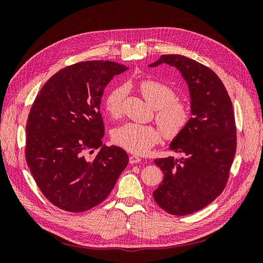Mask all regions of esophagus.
Returning a JSON list of instances; mask_svg holds the SVG:
<instances>
[{
	"label": "esophagus",
	"mask_w": 263,
	"mask_h": 263,
	"mask_svg": "<svg viewBox=\"0 0 263 263\" xmlns=\"http://www.w3.org/2000/svg\"><path fill=\"white\" fill-rule=\"evenodd\" d=\"M141 161V158L136 156V155H133L129 157V163L134 164V163H139Z\"/></svg>",
	"instance_id": "1"
}]
</instances>
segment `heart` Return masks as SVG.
<instances>
[{
	"instance_id": "b5f03b06",
	"label": "heart",
	"mask_w": 263,
	"mask_h": 263,
	"mask_svg": "<svg viewBox=\"0 0 263 263\" xmlns=\"http://www.w3.org/2000/svg\"><path fill=\"white\" fill-rule=\"evenodd\" d=\"M138 89L148 104L157 109L156 119L166 138H176L186 128L191 121V107L177 99L173 87L160 81L144 80ZM125 89L116 86L110 90L104 100V107L110 117H118L122 113ZM113 138L117 145L133 154L142 155L158 144L161 132L156 126L126 123L115 129Z\"/></svg>"
}]
</instances>
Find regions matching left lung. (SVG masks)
<instances>
[{"label": "left lung", "instance_id": "1", "mask_svg": "<svg viewBox=\"0 0 263 263\" xmlns=\"http://www.w3.org/2000/svg\"><path fill=\"white\" fill-rule=\"evenodd\" d=\"M177 68L187 84L192 117L173 138L170 149L180 158L156 159L163 180L153 193L162 210L184 216L204 209L225 189L236 154L232 101L217 74L181 54H162L149 67Z\"/></svg>", "mask_w": 263, "mask_h": 263}]
</instances>
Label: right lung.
<instances>
[{
    "label": "right lung",
    "mask_w": 263,
    "mask_h": 263,
    "mask_svg": "<svg viewBox=\"0 0 263 263\" xmlns=\"http://www.w3.org/2000/svg\"><path fill=\"white\" fill-rule=\"evenodd\" d=\"M127 69L101 60L69 66L46 82L30 108L28 168L47 200L63 211L81 213L102 203L128 164L124 149L103 145L100 113L105 86Z\"/></svg>",
    "instance_id": "add662e5"
}]
</instances>
